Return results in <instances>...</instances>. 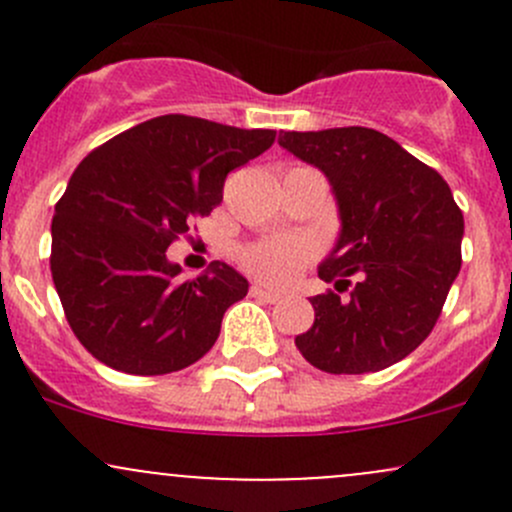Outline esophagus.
<instances>
[{
	"instance_id": "esophagus-1",
	"label": "esophagus",
	"mask_w": 512,
	"mask_h": 512,
	"mask_svg": "<svg viewBox=\"0 0 512 512\" xmlns=\"http://www.w3.org/2000/svg\"><path fill=\"white\" fill-rule=\"evenodd\" d=\"M250 294H252V297L262 299V302H270V304L280 302V294L272 292V289H267V287H262V285H252L250 287Z\"/></svg>"
}]
</instances>
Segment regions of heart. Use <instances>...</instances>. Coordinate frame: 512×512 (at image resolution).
I'll list each match as a JSON object with an SVG mask.
<instances>
[{
  "label": "heart",
  "instance_id": "heart-1",
  "mask_svg": "<svg viewBox=\"0 0 512 512\" xmlns=\"http://www.w3.org/2000/svg\"><path fill=\"white\" fill-rule=\"evenodd\" d=\"M314 257V245L304 237H277L247 247L242 262L247 270L270 285H285L294 272Z\"/></svg>",
  "mask_w": 512,
  "mask_h": 512
}]
</instances>
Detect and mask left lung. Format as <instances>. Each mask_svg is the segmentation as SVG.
<instances>
[{"label": "left lung", "instance_id": "8db88e82", "mask_svg": "<svg viewBox=\"0 0 512 512\" xmlns=\"http://www.w3.org/2000/svg\"><path fill=\"white\" fill-rule=\"evenodd\" d=\"M277 143L322 170L342 223L317 267L337 292L309 297L314 324L294 344L327 374L396 364L431 334L461 270L463 213L451 188L374 128L280 131Z\"/></svg>", "mask_w": 512, "mask_h": 512}]
</instances>
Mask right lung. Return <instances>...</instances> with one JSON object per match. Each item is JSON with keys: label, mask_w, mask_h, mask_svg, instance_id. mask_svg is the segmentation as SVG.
Returning a JSON list of instances; mask_svg holds the SVG:
<instances>
[{"label": "right lung", "mask_w": 512, "mask_h": 512, "mask_svg": "<svg viewBox=\"0 0 512 512\" xmlns=\"http://www.w3.org/2000/svg\"><path fill=\"white\" fill-rule=\"evenodd\" d=\"M275 143L267 128L151 118L91 151L51 220V277L79 342L116 371L158 376L213 349L247 280L210 262L195 280L165 250L223 200L230 170Z\"/></svg>", "instance_id": "add662e5"}]
</instances>
